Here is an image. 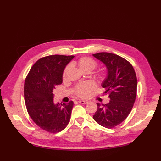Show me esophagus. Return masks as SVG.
I'll use <instances>...</instances> for the list:
<instances>
[{
    "instance_id": "esophagus-1",
    "label": "esophagus",
    "mask_w": 161,
    "mask_h": 161,
    "mask_svg": "<svg viewBox=\"0 0 161 161\" xmlns=\"http://www.w3.org/2000/svg\"><path fill=\"white\" fill-rule=\"evenodd\" d=\"M78 103H80V104H87L88 102L86 100H80L78 101Z\"/></svg>"
}]
</instances>
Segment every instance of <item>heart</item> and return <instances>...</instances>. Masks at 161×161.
<instances>
[{
	"label": "heart",
	"instance_id": "obj_1",
	"mask_svg": "<svg viewBox=\"0 0 161 161\" xmlns=\"http://www.w3.org/2000/svg\"><path fill=\"white\" fill-rule=\"evenodd\" d=\"M72 65L77 66L80 69V70L82 72H91L95 69L97 63L92 58L90 57H82L80 58L78 61L74 62L72 63ZM70 69H71L70 65H68L65 68V69L63 72V75L64 79L66 78L68 72H69ZM93 89H94L93 84L90 82H86V83H80L79 85H78L77 87H75V92L76 95L80 97L86 98L90 95L91 91Z\"/></svg>",
	"mask_w": 161,
	"mask_h": 161
}]
</instances>
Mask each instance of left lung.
Instances as JSON below:
<instances>
[{"label": "left lung", "mask_w": 161, "mask_h": 161, "mask_svg": "<svg viewBox=\"0 0 161 161\" xmlns=\"http://www.w3.org/2000/svg\"><path fill=\"white\" fill-rule=\"evenodd\" d=\"M92 56L106 67V76L101 86L110 100L105 105L97 103L93 119L104 127L112 129L127 117L133 107L137 91L136 73L129 61L117 55L102 52Z\"/></svg>", "instance_id": "8db88e82"}]
</instances>
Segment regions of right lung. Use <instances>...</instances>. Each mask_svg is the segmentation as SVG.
<instances>
[{
  "label": "right lung",
  "instance_id": "add662e5",
  "mask_svg": "<svg viewBox=\"0 0 161 161\" xmlns=\"http://www.w3.org/2000/svg\"><path fill=\"white\" fill-rule=\"evenodd\" d=\"M74 56L50 55L42 58L31 69L24 86V97L27 112L39 127L57 133L69 124L74 103L55 104L53 91L63 83L66 66Z\"/></svg>",
  "mask_w": 161,
  "mask_h": 161
}]
</instances>
